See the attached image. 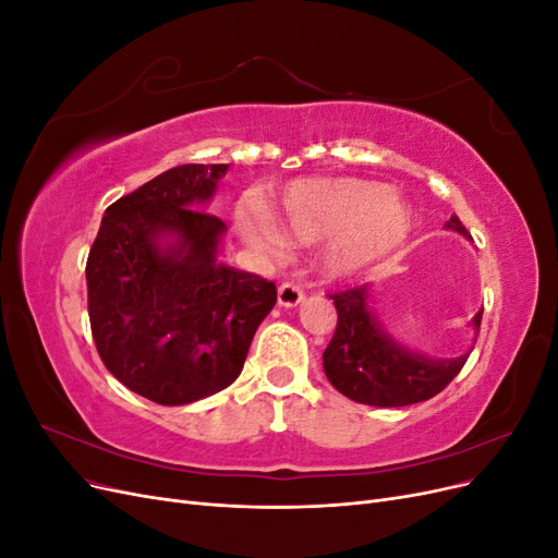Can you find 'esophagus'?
Returning <instances> with one entry per match:
<instances>
[{"label":"esophagus","mask_w":558,"mask_h":558,"mask_svg":"<svg viewBox=\"0 0 558 558\" xmlns=\"http://www.w3.org/2000/svg\"><path fill=\"white\" fill-rule=\"evenodd\" d=\"M305 300V289L298 281H286L279 286V305L281 307H295Z\"/></svg>","instance_id":"1"}]
</instances>
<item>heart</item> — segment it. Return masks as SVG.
<instances>
[{"label":"heart","mask_w":558,"mask_h":558,"mask_svg":"<svg viewBox=\"0 0 558 558\" xmlns=\"http://www.w3.org/2000/svg\"><path fill=\"white\" fill-rule=\"evenodd\" d=\"M356 222L360 226L337 258L344 267L398 244L410 232L412 216L402 202L388 195L386 185L363 179L298 183L275 214V228L281 238L295 242L328 238Z\"/></svg>","instance_id":"b5f03b06"}]
</instances>
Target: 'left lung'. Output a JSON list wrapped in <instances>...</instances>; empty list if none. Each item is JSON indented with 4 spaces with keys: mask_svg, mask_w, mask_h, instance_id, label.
I'll return each mask as SVG.
<instances>
[{
    "mask_svg": "<svg viewBox=\"0 0 558 558\" xmlns=\"http://www.w3.org/2000/svg\"><path fill=\"white\" fill-rule=\"evenodd\" d=\"M449 230L470 232L461 218L451 214ZM337 310V328L324 351V369L328 381L353 402L373 408H404L437 396L461 373L470 353L451 361H433L396 344L381 332L367 307V286L330 293ZM482 312L472 318L480 332Z\"/></svg>",
    "mask_w": 558,
    "mask_h": 558,
    "instance_id": "left-lung-1",
    "label": "left lung"
}]
</instances>
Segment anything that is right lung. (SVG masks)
Listing matches in <instances>:
<instances>
[{"instance_id":"obj_1","label":"right lung","mask_w":558,"mask_h":558,"mask_svg":"<svg viewBox=\"0 0 558 558\" xmlns=\"http://www.w3.org/2000/svg\"><path fill=\"white\" fill-rule=\"evenodd\" d=\"M228 165H179L116 199L86 263L88 316L109 373L158 404L240 377L277 286L216 260L221 218L199 209ZM165 233L174 245L159 246Z\"/></svg>"}]
</instances>
